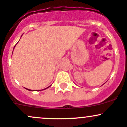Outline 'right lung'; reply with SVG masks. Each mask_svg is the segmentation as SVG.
Wrapping results in <instances>:
<instances>
[{"label": "right lung", "instance_id": "right-lung-1", "mask_svg": "<svg viewBox=\"0 0 127 127\" xmlns=\"http://www.w3.org/2000/svg\"><path fill=\"white\" fill-rule=\"evenodd\" d=\"M47 88H48V87H47ZM26 90H29V91H31V90H29V89H27V88H26Z\"/></svg>", "mask_w": 127, "mask_h": 127}]
</instances>
